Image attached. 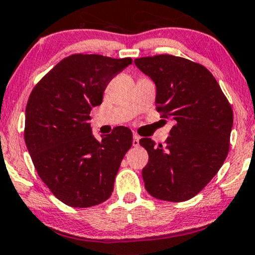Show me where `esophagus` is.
Listing matches in <instances>:
<instances>
[{
    "label": "esophagus",
    "mask_w": 255,
    "mask_h": 255,
    "mask_svg": "<svg viewBox=\"0 0 255 255\" xmlns=\"http://www.w3.org/2000/svg\"><path fill=\"white\" fill-rule=\"evenodd\" d=\"M139 139H140V137L138 136V134H133L132 145H133V146H138V145H139Z\"/></svg>",
    "instance_id": "obj_1"
}]
</instances>
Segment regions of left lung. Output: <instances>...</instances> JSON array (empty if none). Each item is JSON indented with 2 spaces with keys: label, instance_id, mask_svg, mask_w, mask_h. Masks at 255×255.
<instances>
[{
  "label": "left lung",
  "instance_id": "obj_1",
  "mask_svg": "<svg viewBox=\"0 0 255 255\" xmlns=\"http://www.w3.org/2000/svg\"><path fill=\"white\" fill-rule=\"evenodd\" d=\"M134 64L156 85L161 117L175 123L164 146L151 138L139 140L149 153L142 170L145 189L158 200H190L224 164L233 110L213 74L197 62L161 54L138 58Z\"/></svg>",
  "mask_w": 255,
  "mask_h": 255
}]
</instances>
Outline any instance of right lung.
<instances>
[{"mask_svg":"<svg viewBox=\"0 0 255 255\" xmlns=\"http://www.w3.org/2000/svg\"><path fill=\"white\" fill-rule=\"evenodd\" d=\"M132 59L73 54L62 59L31 91L24 142L37 174L61 202L87 208L111 196L116 175L132 145V132L118 127L96 139L89 121L113 77Z\"/></svg>","mask_w":255,"mask_h":255,"instance_id":"1","label":"right lung"}]
</instances>
